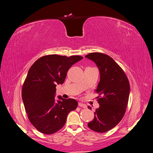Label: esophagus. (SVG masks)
<instances>
[{
	"label": "esophagus",
	"mask_w": 153,
	"mask_h": 153,
	"mask_svg": "<svg viewBox=\"0 0 153 153\" xmlns=\"http://www.w3.org/2000/svg\"><path fill=\"white\" fill-rule=\"evenodd\" d=\"M78 106H80V107H82V108H87V105H85V104H84V103H78Z\"/></svg>",
	"instance_id": "34e87169"
}]
</instances>
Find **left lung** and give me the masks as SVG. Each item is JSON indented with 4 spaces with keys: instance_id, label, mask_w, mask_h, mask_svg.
Here are the masks:
<instances>
[{
    "instance_id": "obj_1",
    "label": "left lung",
    "mask_w": 153,
    "mask_h": 153,
    "mask_svg": "<svg viewBox=\"0 0 153 153\" xmlns=\"http://www.w3.org/2000/svg\"><path fill=\"white\" fill-rule=\"evenodd\" d=\"M98 67L97 101L100 107L94 112V118L87 124L96 132L104 133L114 128L121 121L126 112L129 100V83L123 69L108 55L93 52L85 55ZM91 110V106H88Z\"/></svg>"
}]
</instances>
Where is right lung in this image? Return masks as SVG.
<instances>
[{
  "label": "right lung",
  "mask_w": 153,
  "mask_h": 153,
  "mask_svg": "<svg viewBox=\"0 0 153 153\" xmlns=\"http://www.w3.org/2000/svg\"><path fill=\"white\" fill-rule=\"evenodd\" d=\"M83 59L78 55L66 57L56 54L45 55L32 64L22 86V96L27 117L41 133L50 135L61 129L68 114L75 110L74 99L54 96L57 84H62L68 69Z\"/></svg>",
  "instance_id": "add662e5"
}]
</instances>
